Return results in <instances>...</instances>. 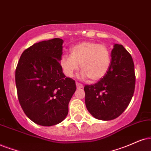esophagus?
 Listing matches in <instances>:
<instances>
[{
    "label": "esophagus",
    "mask_w": 151,
    "mask_h": 151,
    "mask_svg": "<svg viewBox=\"0 0 151 151\" xmlns=\"http://www.w3.org/2000/svg\"><path fill=\"white\" fill-rule=\"evenodd\" d=\"M76 85H77V87L78 88H83V85H82L81 83H79V82H76Z\"/></svg>",
    "instance_id": "esophagus-1"
}]
</instances>
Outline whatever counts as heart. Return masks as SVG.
I'll return each mask as SVG.
<instances>
[{
	"label": "heart",
	"instance_id": "heart-1",
	"mask_svg": "<svg viewBox=\"0 0 151 151\" xmlns=\"http://www.w3.org/2000/svg\"><path fill=\"white\" fill-rule=\"evenodd\" d=\"M111 53L104 45L83 42L73 46L70 55L64 54L60 58L61 69L67 77H72L79 68L80 78L88 77L97 81L104 77L110 66Z\"/></svg>",
	"mask_w": 151,
	"mask_h": 151
}]
</instances>
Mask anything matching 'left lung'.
<instances>
[{
    "mask_svg": "<svg viewBox=\"0 0 151 151\" xmlns=\"http://www.w3.org/2000/svg\"><path fill=\"white\" fill-rule=\"evenodd\" d=\"M134 88L132 58L123 45L115 44L109 68L104 77L95 84L84 86L86 106L97 119H115L129 105Z\"/></svg>",
    "mask_w": 151,
    "mask_h": 151,
    "instance_id": "obj_1",
    "label": "left lung"
}]
</instances>
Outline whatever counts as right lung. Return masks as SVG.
<instances>
[{
  "label": "right lung",
  "instance_id": "obj_1",
  "mask_svg": "<svg viewBox=\"0 0 151 151\" xmlns=\"http://www.w3.org/2000/svg\"><path fill=\"white\" fill-rule=\"evenodd\" d=\"M63 43L62 39L54 38L34 44L22 53L15 71L20 105L28 118L42 126L63 121L77 88L59 63Z\"/></svg>",
  "mask_w": 151,
  "mask_h": 151
}]
</instances>
